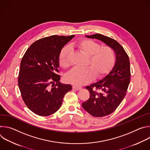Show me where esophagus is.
I'll return each mask as SVG.
<instances>
[{"label": "esophagus", "instance_id": "obj_1", "mask_svg": "<svg viewBox=\"0 0 150 150\" xmlns=\"http://www.w3.org/2000/svg\"><path fill=\"white\" fill-rule=\"evenodd\" d=\"M72 88L76 90H81L82 89L81 87H79V86H76V85H74L72 87Z\"/></svg>", "mask_w": 150, "mask_h": 150}]
</instances>
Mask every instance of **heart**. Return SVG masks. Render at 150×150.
<instances>
[{"instance_id":"b5f03b06","label":"heart","mask_w":150,"mask_h":150,"mask_svg":"<svg viewBox=\"0 0 150 150\" xmlns=\"http://www.w3.org/2000/svg\"><path fill=\"white\" fill-rule=\"evenodd\" d=\"M81 53L88 56L85 69L74 68L66 76L68 82L76 86L85 85L91 81L94 76L100 78L108 74L113 68L116 60L113 49L108 46H101L98 42L90 39L79 40L72 45ZM70 49L64 47L59 54L60 66L67 69L69 67Z\"/></svg>"}]
</instances>
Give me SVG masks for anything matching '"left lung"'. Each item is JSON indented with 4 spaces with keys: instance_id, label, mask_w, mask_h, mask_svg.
Masks as SVG:
<instances>
[{
    "instance_id": "8db88e82",
    "label": "left lung",
    "mask_w": 150,
    "mask_h": 150,
    "mask_svg": "<svg viewBox=\"0 0 150 150\" xmlns=\"http://www.w3.org/2000/svg\"><path fill=\"white\" fill-rule=\"evenodd\" d=\"M85 36L102 41L116 53V63L111 72L103 79L85 87L90 96L82 103L83 108L93 116L101 117L112 113L125 97L131 78L130 62L123 47L115 40L100 34Z\"/></svg>"
}]
</instances>
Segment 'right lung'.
Masks as SVG:
<instances>
[{
	"mask_svg": "<svg viewBox=\"0 0 150 150\" xmlns=\"http://www.w3.org/2000/svg\"><path fill=\"white\" fill-rule=\"evenodd\" d=\"M74 36L54 35L39 39L21 60L19 88L27 108L37 115L47 116L55 113L64 96L72 90L71 85L59 82L58 57L63 47Z\"/></svg>",
	"mask_w": 150,
	"mask_h": 150,
	"instance_id": "obj_1",
	"label": "right lung"
}]
</instances>
